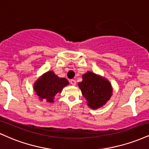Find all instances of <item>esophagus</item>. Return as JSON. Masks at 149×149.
<instances>
[{
    "label": "esophagus",
    "mask_w": 149,
    "mask_h": 149,
    "mask_svg": "<svg viewBox=\"0 0 149 149\" xmlns=\"http://www.w3.org/2000/svg\"><path fill=\"white\" fill-rule=\"evenodd\" d=\"M70 83H71V85H76V80L73 79V80H70Z\"/></svg>",
    "instance_id": "esophagus-1"
}]
</instances>
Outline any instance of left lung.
I'll return each instance as SVG.
<instances>
[{
    "mask_svg": "<svg viewBox=\"0 0 149 149\" xmlns=\"http://www.w3.org/2000/svg\"><path fill=\"white\" fill-rule=\"evenodd\" d=\"M78 87L87 101V105L96 110L107 103L112 96V87L108 80L96 73L87 71L82 76Z\"/></svg>",
    "mask_w": 149,
    "mask_h": 149,
    "instance_id": "1",
    "label": "left lung"
}]
</instances>
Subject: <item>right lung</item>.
I'll return each mask as SVG.
<instances>
[{
  "mask_svg": "<svg viewBox=\"0 0 149 149\" xmlns=\"http://www.w3.org/2000/svg\"><path fill=\"white\" fill-rule=\"evenodd\" d=\"M69 85V81L65 78H60L53 71L44 73L35 82L33 89L41 101L54 103L55 96L62 92L64 87Z\"/></svg>",
  "mask_w": 149,
  "mask_h": 149,
  "instance_id": "right-lung-1",
  "label": "right lung"
}]
</instances>
